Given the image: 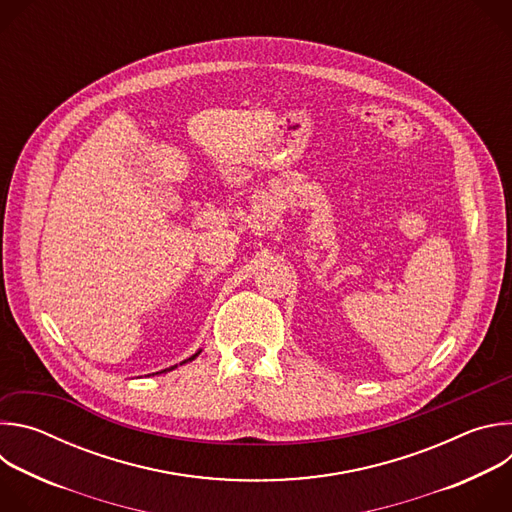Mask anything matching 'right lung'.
<instances>
[{
	"label": "right lung",
	"instance_id": "1",
	"mask_svg": "<svg viewBox=\"0 0 512 512\" xmlns=\"http://www.w3.org/2000/svg\"><path fill=\"white\" fill-rule=\"evenodd\" d=\"M200 352H202V350H198V352H196V354H192V356H190V358H186V360H182V362H180V364H186V362H192V360H194V358H196V356H198V354H200ZM176 367H178V364H174V367H170V369H164V371H160V373H154V375H162V373H168V371H174V369H176Z\"/></svg>",
	"mask_w": 512,
	"mask_h": 512
}]
</instances>
